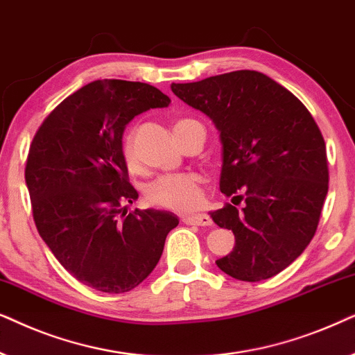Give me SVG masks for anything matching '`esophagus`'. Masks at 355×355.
I'll list each match as a JSON object with an SVG mask.
<instances>
[{
    "mask_svg": "<svg viewBox=\"0 0 355 355\" xmlns=\"http://www.w3.org/2000/svg\"><path fill=\"white\" fill-rule=\"evenodd\" d=\"M182 220L188 225H212V219L207 214H191V216H183Z\"/></svg>",
    "mask_w": 355,
    "mask_h": 355,
    "instance_id": "esophagus-1",
    "label": "esophagus"
}]
</instances>
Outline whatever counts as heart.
Returning a JSON list of instances; mask_svg holds the SVG:
<instances>
[{
  "label": "heart",
  "mask_w": 355,
  "mask_h": 355,
  "mask_svg": "<svg viewBox=\"0 0 355 355\" xmlns=\"http://www.w3.org/2000/svg\"><path fill=\"white\" fill-rule=\"evenodd\" d=\"M185 121V120H180ZM177 121V123H180ZM121 157L130 172H136L139 167L138 154H136L133 135L125 136L121 143ZM146 198L150 205L164 207V209L185 212L201 205L202 188L201 178L196 173H167L160 175L146 188Z\"/></svg>",
  "instance_id": "b5f03b06"
}]
</instances>
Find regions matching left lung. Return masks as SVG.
Masks as SVG:
<instances>
[{
    "mask_svg": "<svg viewBox=\"0 0 355 355\" xmlns=\"http://www.w3.org/2000/svg\"><path fill=\"white\" fill-rule=\"evenodd\" d=\"M172 92L219 130V187L238 200L211 212L217 225L235 235L234 250L216 264L239 281L276 276L311 242L328 193L318 125L294 94L258 71L172 84Z\"/></svg>",
    "mask_w": 355,
    "mask_h": 355,
    "instance_id": "8db88e82",
    "label": "left lung"
}]
</instances>
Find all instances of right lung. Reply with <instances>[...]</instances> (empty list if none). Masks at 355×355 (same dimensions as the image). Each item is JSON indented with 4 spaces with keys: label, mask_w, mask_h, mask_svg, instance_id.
<instances>
[{
    "label": "right lung",
    "mask_w": 355,
    "mask_h": 355,
    "mask_svg": "<svg viewBox=\"0 0 355 355\" xmlns=\"http://www.w3.org/2000/svg\"><path fill=\"white\" fill-rule=\"evenodd\" d=\"M170 98L144 83L103 79L66 97L32 139L26 164L40 237L66 271L92 289L123 294L153 272L178 217L135 209L121 157L125 126Z\"/></svg>",
    "instance_id": "add662e5"
}]
</instances>
